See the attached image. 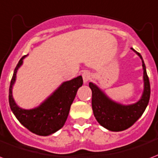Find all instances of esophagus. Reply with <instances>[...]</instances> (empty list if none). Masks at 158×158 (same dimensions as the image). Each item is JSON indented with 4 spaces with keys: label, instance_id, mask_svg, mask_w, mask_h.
Returning <instances> with one entry per match:
<instances>
[{
    "label": "esophagus",
    "instance_id": "1",
    "mask_svg": "<svg viewBox=\"0 0 158 158\" xmlns=\"http://www.w3.org/2000/svg\"><path fill=\"white\" fill-rule=\"evenodd\" d=\"M82 77H83L84 83H86V82L90 80V78H91V74H90V72H84L83 73H82Z\"/></svg>",
    "mask_w": 158,
    "mask_h": 158
}]
</instances>
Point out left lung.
I'll return each mask as SVG.
<instances>
[{
    "label": "left lung",
    "mask_w": 158,
    "mask_h": 158,
    "mask_svg": "<svg viewBox=\"0 0 158 158\" xmlns=\"http://www.w3.org/2000/svg\"><path fill=\"white\" fill-rule=\"evenodd\" d=\"M132 50L142 59L143 68L144 92L137 103L124 106L115 102L110 100L96 85L92 82L89 83L92 92V106L95 117L100 125L110 131H121L129 128L141 117L149 102L151 88L145 64L139 52Z\"/></svg>",
    "instance_id": "1"
}]
</instances>
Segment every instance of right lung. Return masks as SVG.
Here are the masks:
<instances>
[{"label": "right lung", "instance_id": "1", "mask_svg": "<svg viewBox=\"0 0 158 158\" xmlns=\"http://www.w3.org/2000/svg\"><path fill=\"white\" fill-rule=\"evenodd\" d=\"M22 56L14 70L9 88V103L11 111L20 123L30 131L39 136H48L61 129L66 123L70 107L77 92L82 86V77L79 76L65 81L53 94L36 108H20L12 97V86L16 81V72L22 64Z\"/></svg>", "mask_w": 158, "mask_h": 158}]
</instances>
